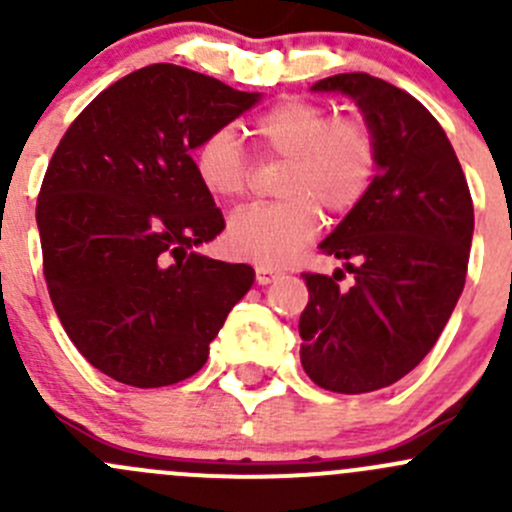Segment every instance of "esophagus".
Segmentation results:
<instances>
[{"label":"esophagus","instance_id":"1","mask_svg":"<svg viewBox=\"0 0 512 512\" xmlns=\"http://www.w3.org/2000/svg\"><path fill=\"white\" fill-rule=\"evenodd\" d=\"M255 275H257V282H260V285H270L272 280H275L277 275H280V270H275V267H267V265H260L255 270Z\"/></svg>","mask_w":512,"mask_h":512}]
</instances>
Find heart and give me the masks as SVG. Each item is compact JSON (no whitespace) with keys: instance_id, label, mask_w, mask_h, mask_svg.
<instances>
[{"instance_id":"heart-1","label":"heart","mask_w":512,"mask_h":512,"mask_svg":"<svg viewBox=\"0 0 512 512\" xmlns=\"http://www.w3.org/2000/svg\"><path fill=\"white\" fill-rule=\"evenodd\" d=\"M265 156L285 158L277 180L282 200L255 205L230 220V252L260 265L292 260L319 230V208L349 215L364 203L379 173V138L369 121L337 116L307 98H285L252 123ZM193 170L205 193L235 203L250 188V160L232 128L208 133L193 151Z\"/></svg>"}]
</instances>
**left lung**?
I'll use <instances>...</instances> for the list:
<instances>
[{"instance_id": "1", "label": "left lung", "mask_w": 512, "mask_h": 512, "mask_svg": "<svg viewBox=\"0 0 512 512\" xmlns=\"http://www.w3.org/2000/svg\"><path fill=\"white\" fill-rule=\"evenodd\" d=\"M312 89L354 98L379 138V173L319 245L347 262L354 287L302 272L299 359L322 389L366 394L416 369L441 337L466 285L473 200L446 131L414 96L359 71Z\"/></svg>"}]
</instances>
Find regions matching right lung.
I'll use <instances>...</instances> for the list:
<instances>
[{
  "label": "right lung",
  "mask_w": 512,
  "mask_h": 512,
  "mask_svg": "<svg viewBox=\"0 0 512 512\" xmlns=\"http://www.w3.org/2000/svg\"><path fill=\"white\" fill-rule=\"evenodd\" d=\"M185 66L151 64L101 91L56 146L36 203L44 280L89 364L156 389L208 361L250 265L195 247L225 227L193 170V148L252 108Z\"/></svg>",
  "instance_id": "add662e5"
}]
</instances>
